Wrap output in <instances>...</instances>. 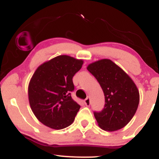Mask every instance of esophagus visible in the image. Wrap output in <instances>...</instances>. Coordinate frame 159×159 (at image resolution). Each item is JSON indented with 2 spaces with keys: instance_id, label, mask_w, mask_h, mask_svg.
Wrapping results in <instances>:
<instances>
[{
  "instance_id": "34e87169",
  "label": "esophagus",
  "mask_w": 159,
  "mask_h": 159,
  "mask_svg": "<svg viewBox=\"0 0 159 159\" xmlns=\"http://www.w3.org/2000/svg\"><path fill=\"white\" fill-rule=\"evenodd\" d=\"M84 102V104L86 105H87V106H89V105H90V97L86 98Z\"/></svg>"
}]
</instances>
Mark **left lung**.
I'll return each mask as SVG.
<instances>
[{
  "label": "left lung",
  "mask_w": 159,
  "mask_h": 159,
  "mask_svg": "<svg viewBox=\"0 0 159 159\" xmlns=\"http://www.w3.org/2000/svg\"><path fill=\"white\" fill-rule=\"evenodd\" d=\"M87 69L96 78L105 95L102 111H94L98 125L108 132L125 126L134 116L139 104V91L135 84L111 60L96 61Z\"/></svg>",
  "instance_id": "1"
}]
</instances>
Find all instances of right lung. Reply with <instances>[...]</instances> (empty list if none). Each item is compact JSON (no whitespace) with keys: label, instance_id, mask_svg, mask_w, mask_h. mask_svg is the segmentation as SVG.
I'll use <instances>...</instances> for the list:
<instances>
[{"label":"right lung","instance_id":"add662e5","mask_svg":"<svg viewBox=\"0 0 159 159\" xmlns=\"http://www.w3.org/2000/svg\"><path fill=\"white\" fill-rule=\"evenodd\" d=\"M84 61L60 55L40 65L28 86L31 110L39 121L51 129H63L73 123L80 106L72 99V78Z\"/></svg>","mask_w":159,"mask_h":159}]
</instances>
